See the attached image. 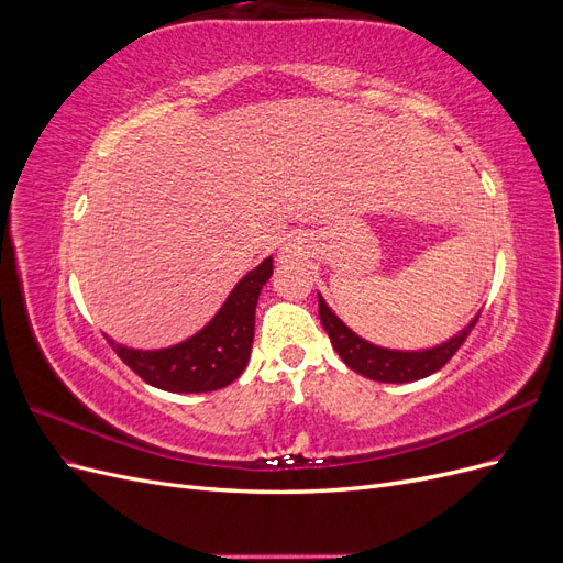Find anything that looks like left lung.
<instances>
[{
    "label": "left lung",
    "mask_w": 563,
    "mask_h": 563,
    "mask_svg": "<svg viewBox=\"0 0 563 563\" xmlns=\"http://www.w3.org/2000/svg\"><path fill=\"white\" fill-rule=\"evenodd\" d=\"M319 319L327 329L331 345L338 352L352 371L362 373L364 378L378 380V383H413L420 378L432 376L434 371L444 366L451 356L457 352V347L465 343V338L474 329L476 314L463 331H457L446 343L428 347V350H389L373 345L362 335H356L350 327H345L329 305L319 296Z\"/></svg>",
    "instance_id": "left-lung-1"
}]
</instances>
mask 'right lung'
<instances>
[{
  "label": "right lung",
  "instance_id": "obj_1",
  "mask_svg": "<svg viewBox=\"0 0 563 563\" xmlns=\"http://www.w3.org/2000/svg\"><path fill=\"white\" fill-rule=\"evenodd\" d=\"M272 277V255L258 267L251 269L232 288L216 317L197 331L192 338L178 345L162 350H133L114 343L108 338L112 350L119 354L131 371L166 391H213L228 387L242 376L249 364L253 329H255V305H258L261 288Z\"/></svg>",
  "mask_w": 563,
  "mask_h": 563
}]
</instances>
